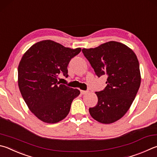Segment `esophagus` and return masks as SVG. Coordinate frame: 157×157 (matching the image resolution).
Listing matches in <instances>:
<instances>
[{
	"label": "esophagus",
	"instance_id": "34e87169",
	"mask_svg": "<svg viewBox=\"0 0 157 157\" xmlns=\"http://www.w3.org/2000/svg\"><path fill=\"white\" fill-rule=\"evenodd\" d=\"M89 91L88 90H80V93L82 95H85V94H87Z\"/></svg>",
	"mask_w": 157,
	"mask_h": 157
}]
</instances>
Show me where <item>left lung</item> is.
<instances>
[{
  "label": "left lung",
  "mask_w": 157,
  "mask_h": 157,
  "mask_svg": "<svg viewBox=\"0 0 157 157\" xmlns=\"http://www.w3.org/2000/svg\"><path fill=\"white\" fill-rule=\"evenodd\" d=\"M82 53L98 78L107 76L106 86L95 92L98 104L89 108V113L100 123H113L126 113L140 86L136 56L126 45L115 41L94 49H83Z\"/></svg>",
  "instance_id": "1"
}]
</instances>
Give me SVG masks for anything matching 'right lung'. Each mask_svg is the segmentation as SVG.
Instances as JSON below:
<instances>
[{"mask_svg": "<svg viewBox=\"0 0 157 157\" xmlns=\"http://www.w3.org/2000/svg\"><path fill=\"white\" fill-rule=\"evenodd\" d=\"M81 51L49 40L31 46L20 62L18 86L25 103L39 119L49 124L62 120L80 92L59 84L58 76L68 78L71 59Z\"/></svg>", "mask_w": 157, "mask_h": 157, "instance_id": "1", "label": "right lung"}]
</instances>
